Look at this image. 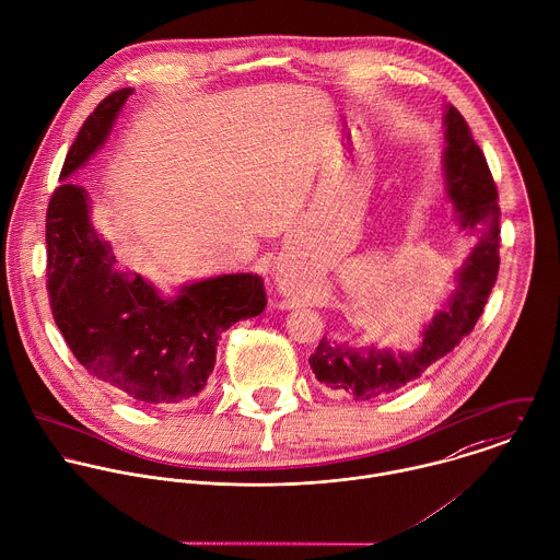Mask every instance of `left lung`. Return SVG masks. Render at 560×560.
<instances>
[{"label": "left lung", "instance_id": "obj_1", "mask_svg": "<svg viewBox=\"0 0 560 560\" xmlns=\"http://www.w3.org/2000/svg\"><path fill=\"white\" fill-rule=\"evenodd\" d=\"M445 187L456 205L460 229L478 240L456 272V290L425 325L412 351L353 349L323 338L310 358L316 380L342 390L355 401L399 390L421 377L436 360L469 336L485 312L500 270V205L498 187L485 152L456 106L445 110Z\"/></svg>", "mask_w": 560, "mask_h": 560}]
</instances>
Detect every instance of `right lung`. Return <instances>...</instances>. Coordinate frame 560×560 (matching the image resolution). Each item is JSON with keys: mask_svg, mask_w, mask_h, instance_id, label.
I'll return each instance as SVG.
<instances>
[{"mask_svg": "<svg viewBox=\"0 0 560 560\" xmlns=\"http://www.w3.org/2000/svg\"><path fill=\"white\" fill-rule=\"evenodd\" d=\"M132 89L106 95L82 124L45 218L47 294L75 360L139 404L196 397L215 366L218 338L266 307L264 279L250 272L189 283L163 299L139 275L113 268L110 246L89 220V196L69 176L106 141Z\"/></svg>", "mask_w": 560, "mask_h": 560, "instance_id": "right-lung-1", "label": "right lung"}]
</instances>
